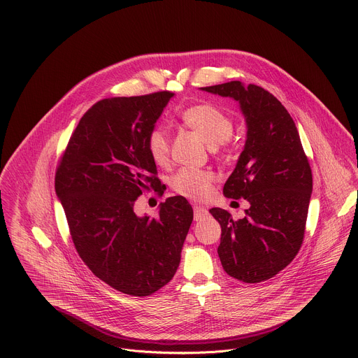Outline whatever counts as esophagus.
<instances>
[{
	"instance_id": "esophagus-1",
	"label": "esophagus",
	"mask_w": 358,
	"mask_h": 358,
	"mask_svg": "<svg viewBox=\"0 0 358 358\" xmlns=\"http://www.w3.org/2000/svg\"><path fill=\"white\" fill-rule=\"evenodd\" d=\"M208 217V210L203 207H194V220L195 221H202Z\"/></svg>"
}]
</instances>
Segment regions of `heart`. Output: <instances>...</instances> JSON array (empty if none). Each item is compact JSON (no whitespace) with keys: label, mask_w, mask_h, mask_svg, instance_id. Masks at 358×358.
Masks as SVG:
<instances>
[{"label":"heart","mask_w":358,"mask_h":358,"mask_svg":"<svg viewBox=\"0 0 358 358\" xmlns=\"http://www.w3.org/2000/svg\"><path fill=\"white\" fill-rule=\"evenodd\" d=\"M181 120L194 130L208 147H218L234 133L232 120L218 108L196 105L182 112ZM147 150L157 166H167L170 160V140L163 129H155L147 137ZM214 184V174L207 170L181 169L171 180L173 189L189 199L206 198Z\"/></svg>","instance_id":"heart-1"}]
</instances>
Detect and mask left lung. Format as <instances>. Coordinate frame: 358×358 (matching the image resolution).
Masks as SVG:
<instances>
[{"mask_svg": "<svg viewBox=\"0 0 358 358\" xmlns=\"http://www.w3.org/2000/svg\"><path fill=\"white\" fill-rule=\"evenodd\" d=\"M201 90L234 99L245 117V145L224 195L246 199V217L235 221L225 210L210 213L222 228L218 255L224 271L259 283L285 269L301 246L312 170L293 119L268 90L239 80Z\"/></svg>", "mask_w": 358, "mask_h": 358, "instance_id": "left-lung-1", "label": "left lung"}]
</instances>
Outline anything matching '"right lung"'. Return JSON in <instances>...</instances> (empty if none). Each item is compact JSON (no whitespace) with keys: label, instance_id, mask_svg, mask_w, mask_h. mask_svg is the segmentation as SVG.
I'll list each match as a JSON object with an SVG mask.
<instances>
[{"label":"right lung","instance_id":"1","mask_svg":"<svg viewBox=\"0 0 358 358\" xmlns=\"http://www.w3.org/2000/svg\"><path fill=\"white\" fill-rule=\"evenodd\" d=\"M171 92L110 97L93 105L75 129L55 177L72 241L87 268L113 289L148 296L177 272L192 222L184 196L160 203L159 217H138L134 202L162 192L147 150Z\"/></svg>","mask_w":358,"mask_h":358}]
</instances>
